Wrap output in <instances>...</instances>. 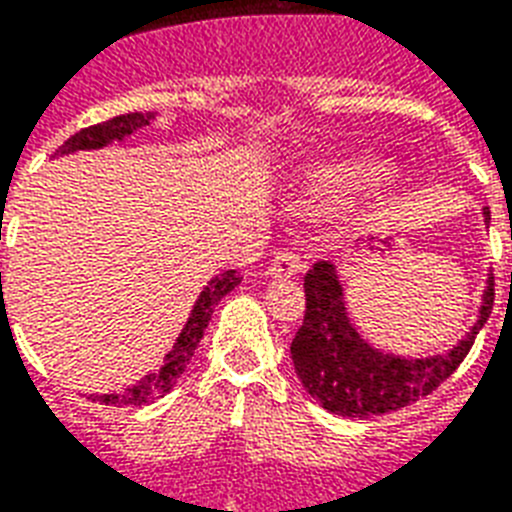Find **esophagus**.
<instances>
[{
    "label": "esophagus",
    "mask_w": 512,
    "mask_h": 512,
    "mask_svg": "<svg viewBox=\"0 0 512 512\" xmlns=\"http://www.w3.org/2000/svg\"><path fill=\"white\" fill-rule=\"evenodd\" d=\"M300 271H303V260L289 249H279L271 265H268V276H273V279H289V276H297Z\"/></svg>",
    "instance_id": "esophagus-1"
}]
</instances>
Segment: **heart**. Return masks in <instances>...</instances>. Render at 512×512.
I'll return each instance as SVG.
<instances>
[{"label": "heart", "mask_w": 512, "mask_h": 512, "mask_svg": "<svg viewBox=\"0 0 512 512\" xmlns=\"http://www.w3.org/2000/svg\"><path fill=\"white\" fill-rule=\"evenodd\" d=\"M388 172L382 167H345L335 175L337 188H356V185H372L385 180Z\"/></svg>", "instance_id": "b5f03b06"}]
</instances>
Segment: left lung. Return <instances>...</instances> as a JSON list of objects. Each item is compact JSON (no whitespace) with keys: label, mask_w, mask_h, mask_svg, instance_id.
Segmentation results:
<instances>
[{"label":"left lung","mask_w":512,"mask_h":512,"mask_svg":"<svg viewBox=\"0 0 512 512\" xmlns=\"http://www.w3.org/2000/svg\"><path fill=\"white\" fill-rule=\"evenodd\" d=\"M492 215L484 207V223ZM512 281V279H510ZM494 305L489 273L476 324L441 356L406 358L374 348L350 324L340 276L329 260L305 273V319L292 340V361L303 388L327 412L340 417H377L430 396L465 361Z\"/></svg>","instance_id":"1"}]
</instances>
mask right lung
Instances as JSON below:
<instances>
[{"label":"right lung","mask_w":512,"mask_h":512,"mask_svg":"<svg viewBox=\"0 0 512 512\" xmlns=\"http://www.w3.org/2000/svg\"><path fill=\"white\" fill-rule=\"evenodd\" d=\"M156 119V114H122L108 119V122L92 124V127H84L76 135L63 143V146L55 151V156L74 154V151H92V148L111 146V143H119V140L130 138L132 132L146 127ZM2 279V273H0ZM241 281V276L236 271L217 273L215 279L207 281V287L201 289L199 300L193 305L191 316L185 321L183 332L177 335L172 350L164 356L162 366L154 369L151 374H146L143 380H138L135 385H127L124 390H116V393H103V396H90L92 401H100V404L108 406H143L151 404L156 398H162L164 393H170L175 388L177 377L185 372V366L191 361V356L199 348L201 337H204V329H207L209 319H212V311L215 305L223 300L228 292H231L236 284Z\"/></svg>","instance_id":"obj_1"}]
</instances>
